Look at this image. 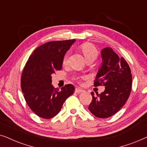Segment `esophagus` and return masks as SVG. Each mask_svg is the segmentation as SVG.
Instances as JSON below:
<instances>
[{
	"instance_id": "1",
	"label": "esophagus",
	"mask_w": 147,
	"mask_h": 147,
	"mask_svg": "<svg viewBox=\"0 0 147 147\" xmlns=\"http://www.w3.org/2000/svg\"><path fill=\"white\" fill-rule=\"evenodd\" d=\"M83 91H84V90L80 89V88H76L75 89V92L77 93H81V92H83Z\"/></svg>"
}]
</instances>
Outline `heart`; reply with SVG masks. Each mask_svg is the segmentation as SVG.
Masks as SVG:
<instances>
[{"label": "heart", "instance_id": "heart-1", "mask_svg": "<svg viewBox=\"0 0 147 147\" xmlns=\"http://www.w3.org/2000/svg\"><path fill=\"white\" fill-rule=\"evenodd\" d=\"M81 50L87 60H95L98 56V51L97 48L91 44L87 43L81 45ZM68 60H69V53H67L63 58V64H67Z\"/></svg>", "mask_w": 147, "mask_h": 147}]
</instances>
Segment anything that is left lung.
Listing matches in <instances>:
<instances>
[{"label": "left lung", "mask_w": 147, "mask_h": 147, "mask_svg": "<svg viewBox=\"0 0 147 147\" xmlns=\"http://www.w3.org/2000/svg\"><path fill=\"white\" fill-rule=\"evenodd\" d=\"M102 65L97 72L94 86H105V91L96 95L91 92L89 109L95 117L107 118L122 108L128 99L132 88V74L128 64L112 48L101 52Z\"/></svg>", "instance_id": "left-lung-1"}]
</instances>
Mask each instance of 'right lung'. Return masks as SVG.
I'll return each instance as SVG.
<instances>
[{"instance_id":"add662e5","label":"right lung","mask_w":147,"mask_h":147,"mask_svg":"<svg viewBox=\"0 0 147 147\" xmlns=\"http://www.w3.org/2000/svg\"><path fill=\"white\" fill-rule=\"evenodd\" d=\"M75 42L46 43L34 51L25 64L21 75V89L27 105L40 118L50 119L56 116L66 99L75 92L71 84L60 90L52 85V75L62 69L64 56Z\"/></svg>"}]
</instances>
